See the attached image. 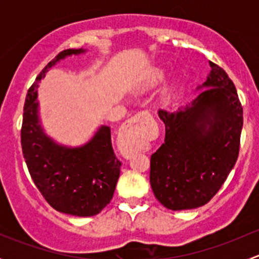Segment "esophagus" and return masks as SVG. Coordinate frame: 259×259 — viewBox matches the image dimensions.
<instances>
[{"label": "esophagus", "instance_id": "esophagus-1", "mask_svg": "<svg viewBox=\"0 0 259 259\" xmlns=\"http://www.w3.org/2000/svg\"><path fill=\"white\" fill-rule=\"evenodd\" d=\"M150 116L149 111L143 110L130 117L119 133V149L125 158H130L133 154L144 149V140L142 134V124L144 120Z\"/></svg>", "mask_w": 259, "mask_h": 259}]
</instances>
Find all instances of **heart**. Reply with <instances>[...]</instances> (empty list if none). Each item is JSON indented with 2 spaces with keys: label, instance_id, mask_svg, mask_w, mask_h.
Masks as SVG:
<instances>
[{
  "label": "heart",
  "instance_id": "b5f03b06",
  "mask_svg": "<svg viewBox=\"0 0 259 259\" xmlns=\"http://www.w3.org/2000/svg\"><path fill=\"white\" fill-rule=\"evenodd\" d=\"M165 75V71L164 69H160V67H154V69L149 70L148 74H146V80L149 82H158L160 81Z\"/></svg>",
  "mask_w": 259,
  "mask_h": 259
}]
</instances>
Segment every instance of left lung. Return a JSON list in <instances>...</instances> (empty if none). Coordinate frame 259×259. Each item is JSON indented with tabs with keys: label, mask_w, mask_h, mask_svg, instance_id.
<instances>
[{
	"label": "left lung",
	"mask_w": 259,
	"mask_h": 259,
	"mask_svg": "<svg viewBox=\"0 0 259 259\" xmlns=\"http://www.w3.org/2000/svg\"><path fill=\"white\" fill-rule=\"evenodd\" d=\"M197 98L174 113L159 110L165 139L150 158V185L171 210L194 209L217 194L239 153L243 109L227 72L209 61Z\"/></svg>",
	"instance_id": "obj_1"
}]
</instances>
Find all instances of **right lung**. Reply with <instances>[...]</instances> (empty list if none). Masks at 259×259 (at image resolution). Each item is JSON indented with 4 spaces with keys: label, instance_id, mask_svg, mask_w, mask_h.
Masks as SVG:
<instances>
[{
    "label": "right lung",
    "instance_id": "right-lung-1",
    "mask_svg": "<svg viewBox=\"0 0 259 259\" xmlns=\"http://www.w3.org/2000/svg\"><path fill=\"white\" fill-rule=\"evenodd\" d=\"M86 52L69 49L60 52L38 74L26 95L21 145L33 183L54 209L76 217L100 213L113 199L121 161L111 145L110 127L101 125L80 146L55 142L44 130L37 101L38 82L59 61Z\"/></svg>",
    "mask_w": 259,
    "mask_h": 259
}]
</instances>
